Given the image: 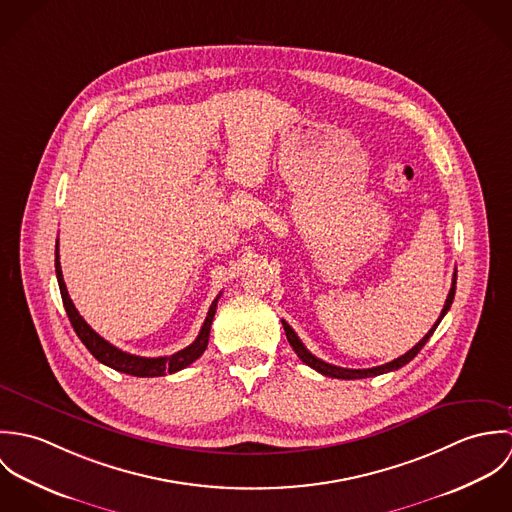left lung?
Returning <instances> with one entry per match:
<instances>
[{
  "label": "left lung",
  "instance_id": "obj_1",
  "mask_svg": "<svg viewBox=\"0 0 512 512\" xmlns=\"http://www.w3.org/2000/svg\"><path fill=\"white\" fill-rule=\"evenodd\" d=\"M455 282H457V274H453L451 290L447 293V299H445V305H443V309H441V315H439L438 321L434 323V327L426 333V337H424L418 345H414L406 355H402V357H398V359H394V361H390V363H386V365L372 366V368H341V366L329 365V363H325V361L317 359L315 355H311V353L305 349V345L299 341V337L295 335V331H293L292 327H290L284 319H282V325H284L286 337H288V341H290V345H292L295 355H297L305 365L311 366L313 370H317V372H321V374H325V376H331V378H343V380H355V378L378 376V374H384V372H390V370H398V368L408 365V363H410V361H412V359L422 351V347H424V345L428 343V339L434 335V331H436L439 321L443 319V315L449 311V307H451V303H453V297H455Z\"/></svg>",
  "mask_w": 512,
  "mask_h": 512
}]
</instances>
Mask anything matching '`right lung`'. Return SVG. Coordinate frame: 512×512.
Segmentation results:
<instances>
[{"label":"right lung","instance_id":"right-lung-1","mask_svg":"<svg viewBox=\"0 0 512 512\" xmlns=\"http://www.w3.org/2000/svg\"><path fill=\"white\" fill-rule=\"evenodd\" d=\"M55 272H57V280H59V288H61V297H63V305L67 309V315L71 319V325H73L74 333L78 335V339L84 343V347L92 353V357L96 361H100L102 365L110 366L114 370H120L124 374H132V376H140V378H151V376H165V374H173L185 366L195 363L207 349L209 345V333H211V323H213V317L217 313V303H219V295L217 299L213 301L209 313H207V319L197 335V339L169 355V357H153V359H147V357H136V355H130V353H124L122 349L110 345L106 339H102L84 319L82 315L76 311L74 307L73 299L69 297L67 292V286H65V280H63V270H61V262H59V240L55 244Z\"/></svg>","mask_w":512,"mask_h":512}]
</instances>
